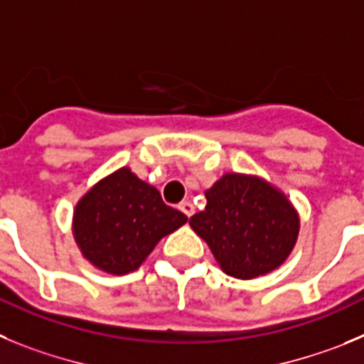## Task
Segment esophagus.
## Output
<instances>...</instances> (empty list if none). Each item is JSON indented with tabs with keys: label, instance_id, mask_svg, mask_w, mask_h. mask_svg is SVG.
<instances>
[{
	"label": "esophagus",
	"instance_id": "obj_1",
	"mask_svg": "<svg viewBox=\"0 0 364 364\" xmlns=\"http://www.w3.org/2000/svg\"><path fill=\"white\" fill-rule=\"evenodd\" d=\"M179 210H181L186 218H192V215H194V205L190 201H183L181 205H179Z\"/></svg>",
	"mask_w": 364,
	"mask_h": 364
}]
</instances>
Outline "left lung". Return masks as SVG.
<instances>
[{"instance_id":"8db88e82","label":"left lung","mask_w":364,"mask_h":364,"mask_svg":"<svg viewBox=\"0 0 364 364\" xmlns=\"http://www.w3.org/2000/svg\"><path fill=\"white\" fill-rule=\"evenodd\" d=\"M205 196V210L190 218V227L228 276L254 279L279 267L292 252L299 218L267 181L225 174Z\"/></svg>"}]
</instances>
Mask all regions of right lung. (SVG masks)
<instances>
[{"instance_id":"right-lung-1","label":"right lung","mask_w":364,"mask_h":364,"mask_svg":"<svg viewBox=\"0 0 364 364\" xmlns=\"http://www.w3.org/2000/svg\"><path fill=\"white\" fill-rule=\"evenodd\" d=\"M185 223L186 215L165 205L154 186L119 168L77 203L74 234L94 267L127 274L145 261L159 239Z\"/></svg>"}]
</instances>
